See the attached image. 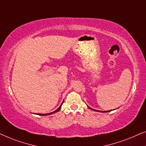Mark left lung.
<instances>
[{
	"label": "left lung",
	"instance_id": "obj_1",
	"mask_svg": "<svg viewBox=\"0 0 146 146\" xmlns=\"http://www.w3.org/2000/svg\"><path fill=\"white\" fill-rule=\"evenodd\" d=\"M88 107H89L90 109L91 110H94V111H96V112H109V110H108V111H100V110H94V109H93V108H90L89 106H88Z\"/></svg>",
	"mask_w": 146,
	"mask_h": 146
}]
</instances>
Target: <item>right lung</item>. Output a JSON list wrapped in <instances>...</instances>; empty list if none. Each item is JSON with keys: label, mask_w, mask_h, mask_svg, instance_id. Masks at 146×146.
Returning a JSON list of instances; mask_svg holds the SVG:
<instances>
[{"label": "right lung", "mask_w": 146, "mask_h": 146, "mask_svg": "<svg viewBox=\"0 0 146 146\" xmlns=\"http://www.w3.org/2000/svg\"><path fill=\"white\" fill-rule=\"evenodd\" d=\"M63 103V101L62 102V103L61 104V105L59 106V107L58 108H57V109L56 110H55V111H53V112H50V113H47V114H36L40 115V116H48V115H50V114H54V113H55V112H57L58 111H59V110H60L61 108V105H62Z\"/></svg>", "instance_id": "1"}]
</instances>
